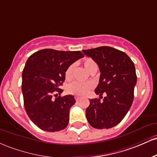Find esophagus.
<instances>
[{"mask_svg":"<svg viewBox=\"0 0 157 157\" xmlns=\"http://www.w3.org/2000/svg\"><path fill=\"white\" fill-rule=\"evenodd\" d=\"M75 100H76V101H80V100H81V98L79 97H75Z\"/></svg>","mask_w":157,"mask_h":157,"instance_id":"1","label":"esophagus"}]
</instances>
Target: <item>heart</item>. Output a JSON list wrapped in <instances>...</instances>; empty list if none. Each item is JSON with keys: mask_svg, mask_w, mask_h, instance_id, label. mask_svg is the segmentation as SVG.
Segmentation results:
<instances>
[{"mask_svg": "<svg viewBox=\"0 0 157 157\" xmlns=\"http://www.w3.org/2000/svg\"><path fill=\"white\" fill-rule=\"evenodd\" d=\"M84 67L89 71L91 73L94 69L97 68V65L94 60L91 58H86L83 61ZM75 68V65L71 64L67 68L65 72V77L66 80H69L72 78L73 71ZM93 83L91 82H73L69 85H68L66 90L69 94L77 96H84L87 94L88 92L92 89Z\"/></svg>", "mask_w": 157, "mask_h": 157, "instance_id": "1", "label": "heart"}]
</instances>
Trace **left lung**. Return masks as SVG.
I'll return each instance as SVG.
<instances>
[{
  "mask_svg": "<svg viewBox=\"0 0 157 157\" xmlns=\"http://www.w3.org/2000/svg\"><path fill=\"white\" fill-rule=\"evenodd\" d=\"M98 65L100 81L95 93L102 97L91 99L86 110L89 123L97 129L111 128L125 117L134 100L136 84L135 66L125 52L110 46L82 50Z\"/></svg>",
  "mask_w": 157,
  "mask_h": 157,
  "instance_id": "obj_1",
  "label": "left lung"
}]
</instances>
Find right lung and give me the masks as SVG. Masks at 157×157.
<instances>
[{
    "instance_id": "1",
    "label": "right lung",
    "mask_w": 157,
    "mask_h": 157,
    "mask_svg": "<svg viewBox=\"0 0 157 157\" xmlns=\"http://www.w3.org/2000/svg\"><path fill=\"white\" fill-rule=\"evenodd\" d=\"M84 55L80 51L40 50L27 60L22 73V92L27 115L37 127L55 132L66 128L69 110L76 102L72 95L57 96L63 90L65 72ZM54 96L56 97L55 98Z\"/></svg>"
}]
</instances>
